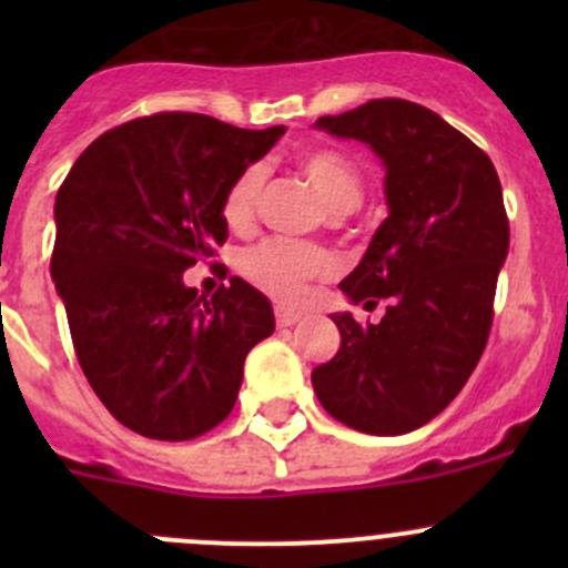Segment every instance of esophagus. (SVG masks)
I'll return each instance as SVG.
<instances>
[{"mask_svg":"<svg viewBox=\"0 0 568 568\" xmlns=\"http://www.w3.org/2000/svg\"><path fill=\"white\" fill-rule=\"evenodd\" d=\"M274 318H277V326H294L302 321V313L288 311V307H274Z\"/></svg>","mask_w":568,"mask_h":568,"instance_id":"esophagus-1","label":"esophagus"}]
</instances>
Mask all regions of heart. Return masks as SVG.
Masks as SVG:
<instances>
[{
  "instance_id": "1",
  "label": "heart",
  "mask_w": 568,
  "mask_h": 568,
  "mask_svg": "<svg viewBox=\"0 0 568 568\" xmlns=\"http://www.w3.org/2000/svg\"><path fill=\"white\" fill-rule=\"evenodd\" d=\"M296 170L316 189L321 203L332 214H348L363 200V178L359 170L343 153L332 148H302L296 153ZM263 189V168L252 164L242 170L222 197V222L231 231L244 233L255 222L257 197ZM244 277L255 288L283 305H300L311 294V285L335 277L337 261L332 252L321 247H302L288 242H263L250 250L242 261Z\"/></svg>"
}]
</instances>
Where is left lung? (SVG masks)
I'll return each instance as SVG.
<instances>
[{"label": "left lung", "mask_w": 568, "mask_h": 568, "mask_svg": "<svg viewBox=\"0 0 568 568\" xmlns=\"http://www.w3.org/2000/svg\"><path fill=\"white\" fill-rule=\"evenodd\" d=\"M316 129L359 140L385 164L387 220L341 283L359 305L387 300L379 324L332 313L341 348L313 371L335 420L395 437L437 417L478 365L508 255L500 178L473 140L432 109L374 99Z\"/></svg>", "instance_id": "1"}]
</instances>
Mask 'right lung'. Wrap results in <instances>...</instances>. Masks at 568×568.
<instances>
[{
	"instance_id": "1",
	"label": "right lung",
	"mask_w": 568,
	"mask_h": 568,
	"mask_svg": "<svg viewBox=\"0 0 568 568\" xmlns=\"http://www.w3.org/2000/svg\"><path fill=\"white\" fill-rule=\"evenodd\" d=\"M283 134L194 112L136 118L88 145L57 192L51 280L79 365L142 437L183 443L220 426L250 348L274 332L272 305L242 277L209 300L183 272L225 244L227 186Z\"/></svg>"
}]
</instances>
